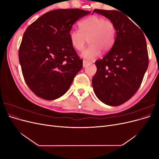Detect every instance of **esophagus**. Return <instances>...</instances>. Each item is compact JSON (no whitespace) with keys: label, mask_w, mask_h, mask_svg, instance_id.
<instances>
[{"label":"esophagus","mask_w":159,"mask_h":159,"mask_svg":"<svg viewBox=\"0 0 159 159\" xmlns=\"http://www.w3.org/2000/svg\"><path fill=\"white\" fill-rule=\"evenodd\" d=\"M89 64H90V62L89 61H86V60H84L83 61V67H84V68H85V67H86V66L89 65Z\"/></svg>","instance_id":"obj_1"}]
</instances>
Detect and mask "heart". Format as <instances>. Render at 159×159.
I'll return each mask as SVG.
<instances>
[{
    "instance_id": "b5f03b06",
    "label": "heart",
    "mask_w": 159,
    "mask_h": 159,
    "mask_svg": "<svg viewBox=\"0 0 159 159\" xmlns=\"http://www.w3.org/2000/svg\"><path fill=\"white\" fill-rule=\"evenodd\" d=\"M80 30L71 29L69 33L71 45L79 52L84 49L86 41L89 46L82 53L84 58L91 60L102 53L112 48L116 39L117 29L115 24L102 16L93 15L79 22Z\"/></svg>"
}]
</instances>
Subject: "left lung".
<instances>
[{"instance_id":"left-lung-1","label":"left lung","mask_w":159,"mask_h":159,"mask_svg":"<svg viewBox=\"0 0 159 159\" xmlns=\"http://www.w3.org/2000/svg\"><path fill=\"white\" fill-rule=\"evenodd\" d=\"M93 12L111 20L117 35L112 48L95 61L93 88L101 102L118 106L131 98L142 83L148 66L146 39L143 30L120 11L95 9Z\"/></svg>"}]
</instances>
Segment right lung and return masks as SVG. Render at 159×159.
I'll return each mask as SVG.
<instances>
[{"mask_svg":"<svg viewBox=\"0 0 159 159\" xmlns=\"http://www.w3.org/2000/svg\"><path fill=\"white\" fill-rule=\"evenodd\" d=\"M90 11L79 8L48 12L26 28L18 57L27 85L38 97L46 100L66 93L74 77L82 68L70 40L75 21Z\"/></svg>","mask_w":159,"mask_h":159,"instance_id":"obj_1","label":"right lung"}]
</instances>
